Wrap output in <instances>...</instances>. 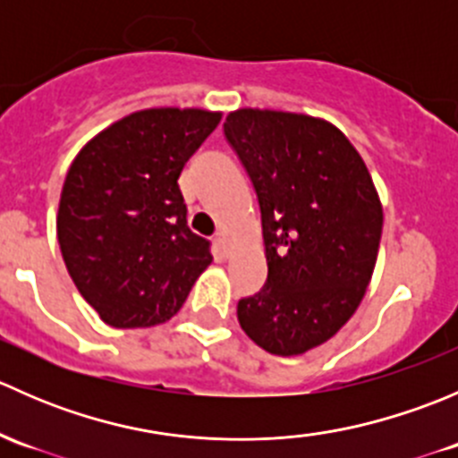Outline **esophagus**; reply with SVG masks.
<instances>
[{
  "label": "esophagus",
  "instance_id": "obj_1",
  "mask_svg": "<svg viewBox=\"0 0 458 458\" xmlns=\"http://www.w3.org/2000/svg\"><path fill=\"white\" fill-rule=\"evenodd\" d=\"M215 242H216V246L221 248V252H224V255H228V242H225L224 230H219V233L215 234Z\"/></svg>",
  "mask_w": 458,
  "mask_h": 458
}]
</instances>
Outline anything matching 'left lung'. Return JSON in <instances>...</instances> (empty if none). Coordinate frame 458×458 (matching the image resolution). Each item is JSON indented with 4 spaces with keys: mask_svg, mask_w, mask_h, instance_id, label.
Returning a JSON list of instances; mask_svg holds the SVG:
<instances>
[{
    "mask_svg": "<svg viewBox=\"0 0 458 458\" xmlns=\"http://www.w3.org/2000/svg\"><path fill=\"white\" fill-rule=\"evenodd\" d=\"M225 141L250 177L261 210L267 279L239 299L243 332L281 357L335 336L366 294L383 210L366 164L323 119L243 108Z\"/></svg>",
    "mask_w": 458,
    "mask_h": 458,
    "instance_id": "obj_1",
    "label": "left lung"
}]
</instances>
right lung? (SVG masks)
Returning <instances> with one entry per match:
<instances>
[{
  "instance_id": "right-lung-1",
  "label": "right lung",
  "mask_w": 458,
  "mask_h": 458,
  "mask_svg": "<svg viewBox=\"0 0 458 458\" xmlns=\"http://www.w3.org/2000/svg\"><path fill=\"white\" fill-rule=\"evenodd\" d=\"M219 113L150 108L88 141L64 182L57 239L81 297L113 327L177 315L210 266V242L188 228L183 165Z\"/></svg>"
}]
</instances>
